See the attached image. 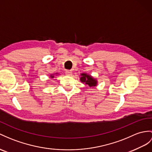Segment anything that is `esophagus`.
<instances>
[{
	"mask_svg": "<svg viewBox=\"0 0 152 152\" xmlns=\"http://www.w3.org/2000/svg\"><path fill=\"white\" fill-rule=\"evenodd\" d=\"M72 72L71 71V70H66V75H72Z\"/></svg>",
	"mask_w": 152,
	"mask_h": 152,
	"instance_id": "34e87169",
	"label": "esophagus"
}]
</instances>
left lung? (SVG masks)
<instances>
[{"instance_id": "obj_1", "label": "left lung", "mask_w": 152, "mask_h": 152, "mask_svg": "<svg viewBox=\"0 0 152 152\" xmlns=\"http://www.w3.org/2000/svg\"><path fill=\"white\" fill-rule=\"evenodd\" d=\"M80 80L83 83L88 84L90 87H95L97 84V80L96 79H94L93 77L85 73L80 74Z\"/></svg>"}]
</instances>
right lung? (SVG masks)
Wrapping results in <instances>:
<instances>
[{"label": "right lung", "instance_id": "1", "mask_svg": "<svg viewBox=\"0 0 152 152\" xmlns=\"http://www.w3.org/2000/svg\"><path fill=\"white\" fill-rule=\"evenodd\" d=\"M56 74H57V73H56ZM50 77H51V79H52V78H54V75H50Z\"/></svg>", "mask_w": 152, "mask_h": 152}]
</instances>
